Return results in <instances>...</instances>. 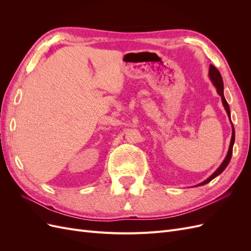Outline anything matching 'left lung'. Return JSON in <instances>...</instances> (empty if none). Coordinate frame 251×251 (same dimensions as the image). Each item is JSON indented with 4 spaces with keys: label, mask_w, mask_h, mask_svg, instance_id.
I'll list each match as a JSON object with an SVG mask.
<instances>
[{
    "label": "left lung",
    "mask_w": 251,
    "mask_h": 251,
    "mask_svg": "<svg viewBox=\"0 0 251 251\" xmlns=\"http://www.w3.org/2000/svg\"><path fill=\"white\" fill-rule=\"evenodd\" d=\"M208 76L212 82V85H214L217 89V92L218 94L221 96V100H222V103L224 105V109L227 113V115H228V118L230 119V109H229V105L228 103H227L225 97H224V86H223V79H222V76L221 74H220L219 70L217 69V68L215 66L210 65L209 66V72H208ZM230 123H231V119H230ZM231 126H232V134H231V139H230V144H229V149H228V151H227V155L225 157V159L223 160V162L221 163V165L219 166L218 170L211 175V176H209L206 180H204L203 182H201V183H199L198 185L196 186H201V185H204V184H207L208 182H210L212 179H215L217 176H219L220 174H221L226 168L227 165H228L230 159H231V156H232V148H233V143H234V127H233V125L231 123Z\"/></svg>",
    "instance_id": "1"
}]
</instances>
